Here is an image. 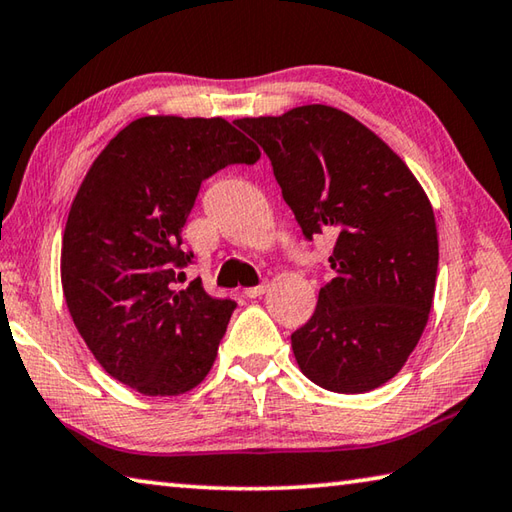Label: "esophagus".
I'll use <instances>...</instances> for the list:
<instances>
[{
  "instance_id": "1",
  "label": "esophagus",
  "mask_w": 512,
  "mask_h": 512,
  "mask_svg": "<svg viewBox=\"0 0 512 512\" xmlns=\"http://www.w3.org/2000/svg\"><path fill=\"white\" fill-rule=\"evenodd\" d=\"M265 290H267V283H261V285H254V288H247L242 294H245L247 299H256L261 297V294H265Z\"/></svg>"
}]
</instances>
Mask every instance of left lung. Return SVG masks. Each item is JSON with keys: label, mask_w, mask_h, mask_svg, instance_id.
<instances>
[{"label": "left lung", "mask_w": 512, "mask_h": 512, "mask_svg": "<svg viewBox=\"0 0 512 512\" xmlns=\"http://www.w3.org/2000/svg\"><path fill=\"white\" fill-rule=\"evenodd\" d=\"M233 123L270 157L303 236H335V276L292 333L301 371L335 393L380 387L407 362L432 310L438 236L425 191L378 134L335 107Z\"/></svg>", "instance_id": "obj_1"}]
</instances>
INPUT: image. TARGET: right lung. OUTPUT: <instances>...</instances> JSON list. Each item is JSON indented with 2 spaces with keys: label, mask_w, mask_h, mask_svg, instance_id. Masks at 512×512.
<instances>
[{
  "label": "right lung",
  "mask_w": 512,
  "mask_h": 512,
  "mask_svg": "<svg viewBox=\"0 0 512 512\" xmlns=\"http://www.w3.org/2000/svg\"><path fill=\"white\" fill-rule=\"evenodd\" d=\"M261 150L224 119L143 116L85 175L62 238V292L98 364L143 396H177L211 371L236 301L195 279L182 229L204 179Z\"/></svg>",
  "instance_id": "right-lung-1"
}]
</instances>
